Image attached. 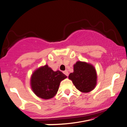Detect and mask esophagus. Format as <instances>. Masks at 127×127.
<instances>
[{"mask_svg": "<svg viewBox=\"0 0 127 127\" xmlns=\"http://www.w3.org/2000/svg\"><path fill=\"white\" fill-rule=\"evenodd\" d=\"M63 73H64V74H65V75H66L67 76H68V72L67 70H65L64 71H63Z\"/></svg>", "mask_w": 127, "mask_h": 127, "instance_id": "1", "label": "esophagus"}]
</instances>
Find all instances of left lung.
I'll use <instances>...</instances> for the list:
<instances>
[{
	"label": "left lung",
	"instance_id": "left-lung-1",
	"mask_svg": "<svg viewBox=\"0 0 127 127\" xmlns=\"http://www.w3.org/2000/svg\"><path fill=\"white\" fill-rule=\"evenodd\" d=\"M68 79L81 92H89L97 85L96 70L91 64L77 61L73 65V72L69 74Z\"/></svg>",
	"mask_w": 127,
	"mask_h": 127
}]
</instances>
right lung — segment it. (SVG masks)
Listing matches in <instances>:
<instances>
[{
	"instance_id": "add662e5",
	"label": "right lung",
	"mask_w": 127,
	"mask_h": 127,
	"mask_svg": "<svg viewBox=\"0 0 127 127\" xmlns=\"http://www.w3.org/2000/svg\"><path fill=\"white\" fill-rule=\"evenodd\" d=\"M67 78L62 71H54L47 64L41 66L33 71L31 77L32 91L38 97L43 99L53 98L57 94L60 82Z\"/></svg>"
}]
</instances>
